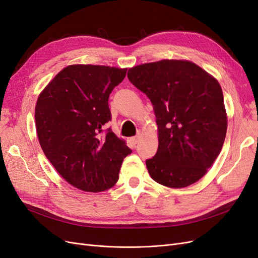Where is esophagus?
I'll return each instance as SVG.
<instances>
[{"label":"esophagus","mask_w":258,"mask_h":258,"mask_svg":"<svg viewBox=\"0 0 258 258\" xmlns=\"http://www.w3.org/2000/svg\"><path fill=\"white\" fill-rule=\"evenodd\" d=\"M139 140H140V137H139V136H136V137H132V138L130 139V141H131L132 144L136 145V144L139 142Z\"/></svg>","instance_id":"34e87169"}]
</instances>
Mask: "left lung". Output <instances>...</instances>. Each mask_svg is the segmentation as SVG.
<instances>
[{
	"label": "left lung",
	"mask_w": 258,
	"mask_h": 258,
	"mask_svg": "<svg viewBox=\"0 0 258 258\" xmlns=\"http://www.w3.org/2000/svg\"><path fill=\"white\" fill-rule=\"evenodd\" d=\"M128 79L151 100L158 126V150L146 160L148 173L172 188L196 183L220 155L227 131L220 84L183 60L134 67Z\"/></svg>",
	"instance_id": "obj_1"
}]
</instances>
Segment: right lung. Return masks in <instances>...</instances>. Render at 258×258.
<instances>
[{"label": "right lung", "mask_w": 258, "mask_h": 258, "mask_svg": "<svg viewBox=\"0 0 258 258\" xmlns=\"http://www.w3.org/2000/svg\"><path fill=\"white\" fill-rule=\"evenodd\" d=\"M126 69L75 64L47 85L35 106L42 150L58 173L74 187L98 192L118 181L123 158L131 154L111 128L108 98Z\"/></svg>", "instance_id": "obj_1"}]
</instances>
